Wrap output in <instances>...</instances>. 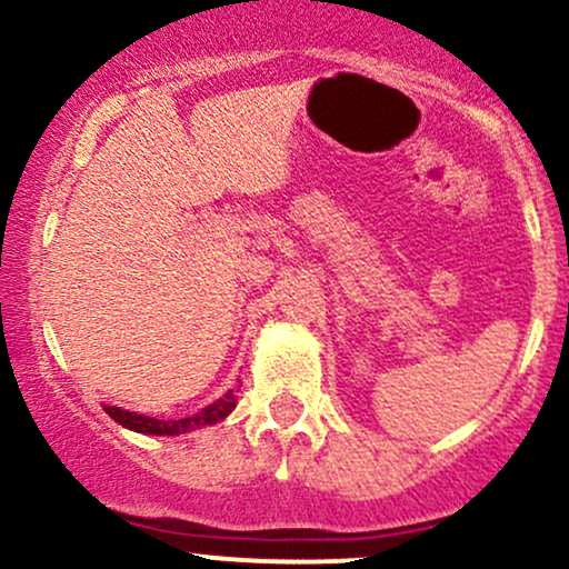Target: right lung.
<instances>
[{
  "instance_id": "obj_1",
  "label": "right lung",
  "mask_w": 569,
  "mask_h": 569,
  "mask_svg": "<svg viewBox=\"0 0 569 569\" xmlns=\"http://www.w3.org/2000/svg\"><path fill=\"white\" fill-rule=\"evenodd\" d=\"M234 401H238V390H230V393L221 396L219 401H213L211 407H206L192 417H181V420H154V417L136 415V411H128V409H120V407H103V409H107V415L112 417L114 422H120L122 428L136 430V433L179 436V433H187V430L221 422L234 409Z\"/></svg>"
}]
</instances>
